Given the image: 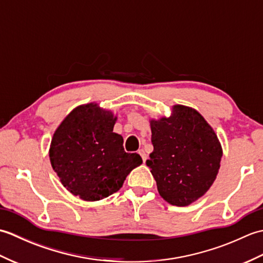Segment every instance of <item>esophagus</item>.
<instances>
[{
  "mask_svg": "<svg viewBox=\"0 0 263 263\" xmlns=\"http://www.w3.org/2000/svg\"><path fill=\"white\" fill-rule=\"evenodd\" d=\"M138 153H139V155L141 156V158H142L143 163H144V161L147 160V154H146V152H144L143 149H139V152H138Z\"/></svg>",
  "mask_w": 263,
  "mask_h": 263,
  "instance_id": "obj_1",
  "label": "esophagus"
}]
</instances>
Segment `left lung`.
<instances>
[{"label":"left lung","instance_id":"left-lung-1","mask_svg":"<svg viewBox=\"0 0 263 263\" xmlns=\"http://www.w3.org/2000/svg\"><path fill=\"white\" fill-rule=\"evenodd\" d=\"M150 126L154 152L146 164L160 197L177 206L192 203L208 191L220 167L216 133L197 110L182 105Z\"/></svg>","mask_w":263,"mask_h":263}]
</instances>
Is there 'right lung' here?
<instances>
[{
	"instance_id": "add662e5",
	"label": "right lung",
	"mask_w": 263,
	"mask_h": 263,
	"mask_svg": "<svg viewBox=\"0 0 263 263\" xmlns=\"http://www.w3.org/2000/svg\"><path fill=\"white\" fill-rule=\"evenodd\" d=\"M116 117L97 104L73 109L55 131L49 159L61 182L73 195L97 201L119 191L125 177L142 164L139 154L123 148L113 132Z\"/></svg>"
}]
</instances>
